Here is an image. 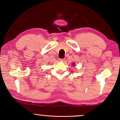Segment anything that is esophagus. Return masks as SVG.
I'll list each match as a JSON object with an SVG mask.
<instances>
[{
	"instance_id": "obj_1",
	"label": "esophagus",
	"mask_w": 120,
	"mask_h": 120,
	"mask_svg": "<svg viewBox=\"0 0 120 120\" xmlns=\"http://www.w3.org/2000/svg\"><path fill=\"white\" fill-rule=\"evenodd\" d=\"M59 60L60 61H64V59H59Z\"/></svg>"
}]
</instances>
